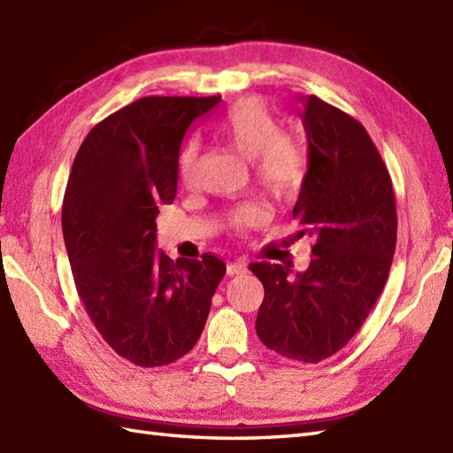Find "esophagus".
Instances as JSON below:
<instances>
[{
	"label": "esophagus",
	"mask_w": 453,
	"mask_h": 453,
	"mask_svg": "<svg viewBox=\"0 0 453 453\" xmlns=\"http://www.w3.org/2000/svg\"><path fill=\"white\" fill-rule=\"evenodd\" d=\"M247 272H249L247 265H245V262H241V260L229 262V265H227V276H243V274H247Z\"/></svg>",
	"instance_id": "esophagus-1"
}]
</instances>
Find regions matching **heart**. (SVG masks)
Listing matches in <instances>:
<instances>
[{"label": "heart", "instance_id": "b5f03b06", "mask_svg": "<svg viewBox=\"0 0 453 453\" xmlns=\"http://www.w3.org/2000/svg\"><path fill=\"white\" fill-rule=\"evenodd\" d=\"M227 144L255 164L258 183L280 198H293L307 177V156L301 146L283 134V127L265 102L245 98L231 108L219 125ZM198 165V144L188 142L179 157V175L183 183H193ZM266 208L258 203L239 206L229 216L235 234L258 227L266 222Z\"/></svg>", "mask_w": 453, "mask_h": 453}]
</instances>
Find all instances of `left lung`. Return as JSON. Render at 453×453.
<instances>
[{
	"label": "left lung",
	"mask_w": 453,
	"mask_h": 453,
	"mask_svg": "<svg viewBox=\"0 0 453 453\" xmlns=\"http://www.w3.org/2000/svg\"><path fill=\"white\" fill-rule=\"evenodd\" d=\"M309 170L293 218L314 239L312 260L249 265L262 286L257 335L268 349L320 363L347 345L390 274L397 212L390 172L363 125L319 96H303Z\"/></svg>",
	"instance_id": "8db88e82"
}]
</instances>
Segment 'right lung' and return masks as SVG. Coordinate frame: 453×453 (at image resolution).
<instances>
[{"mask_svg": "<svg viewBox=\"0 0 453 453\" xmlns=\"http://www.w3.org/2000/svg\"><path fill=\"white\" fill-rule=\"evenodd\" d=\"M222 96H144L94 125L71 167L61 227L77 293L111 349L170 365L201 338L226 274L214 255L156 250L157 206L177 193L183 136Z\"/></svg>", "mask_w": 453, "mask_h": 453, "instance_id": "1", "label": "right lung"}]
</instances>
